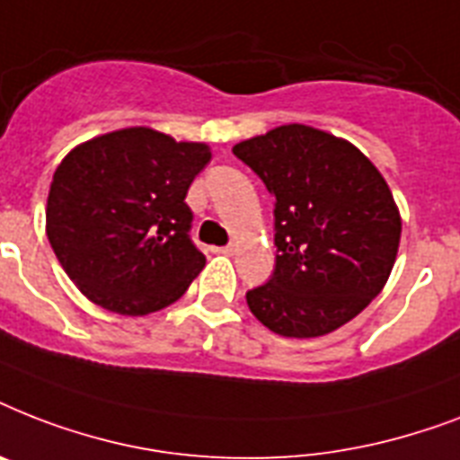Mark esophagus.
Returning a JSON list of instances; mask_svg holds the SVG:
<instances>
[{
  "label": "esophagus",
  "instance_id": "34e87169",
  "mask_svg": "<svg viewBox=\"0 0 460 460\" xmlns=\"http://www.w3.org/2000/svg\"><path fill=\"white\" fill-rule=\"evenodd\" d=\"M215 252H219V255H234V245H222V248H215Z\"/></svg>",
  "mask_w": 460,
  "mask_h": 460
}]
</instances>
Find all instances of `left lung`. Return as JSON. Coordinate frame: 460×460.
<instances>
[{"label": "left lung", "instance_id": "left-lung-1", "mask_svg": "<svg viewBox=\"0 0 460 460\" xmlns=\"http://www.w3.org/2000/svg\"><path fill=\"white\" fill-rule=\"evenodd\" d=\"M274 198L272 277L251 288V313L274 334L334 332L385 288L401 238L392 190L346 140L288 124L234 147Z\"/></svg>", "mask_w": 460, "mask_h": 460}]
</instances>
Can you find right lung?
Instances as JSON below:
<instances>
[{"mask_svg": "<svg viewBox=\"0 0 460 460\" xmlns=\"http://www.w3.org/2000/svg\"><path fill=\"white\" fill-rule=\"evenodd\" d=\"M209 157L202 143H176L143 126L64 157L47 198V238L90 301L147 314L186 294L205 267L186 193Z\"/></svg>", "mask_w": 460, "mask_h": 460, "instance_id": "1", "label": "right lung"}]
</instances>
